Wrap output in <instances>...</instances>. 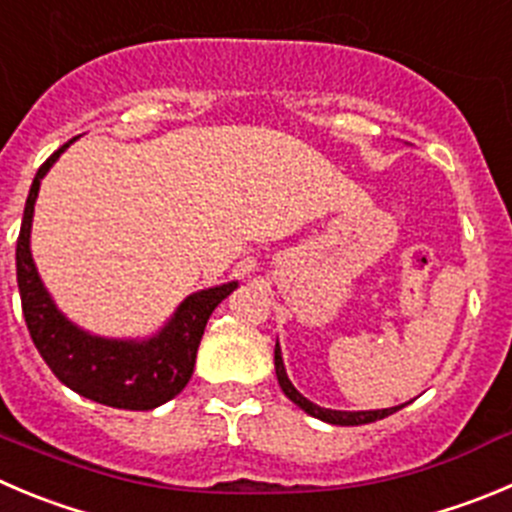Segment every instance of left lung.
I'll use <instances>...</instances> for the list:
<instances>
[{
  "instance_id": "obj_1",
  "label": "left lung",
  "mask_w": 512,
  "mask_h": 512,
  "mask_svg": "<svg viewBox=\"0 0 512 512\" xmlns=\"http://www.w3.org/2000/svg\"><path fill=\"white\" fill-rule=\"evenodd\" d=\"M275 374H278V384L280 389L285 391V396H288L293 404H298L300 409H303L305 414H310V417L321 419V422H328V424H341V427H358V424H369V422H376V419H384L389 417V414L399 412L401 407H407V404H399V407H389V409H371V412H341V409H323L318 407V404H313L310 399H305L303 394H300L298 389L293 386V381L288 379V371H285V364H283V351H280V343H275Z\"/></svg>"
}]
</instances>
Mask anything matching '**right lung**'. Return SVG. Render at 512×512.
<instances>
[{
  "mask_svg": "<svg viewBox=\"0 0 512 512\" xmlns=\"http://www.w3.org/2000/svg\"><path fill=\"white\" fill-rule=\"evenodd\" d=\"M73 141L57 148L32 179L17 240V285L22 313L40 356L68 389L105 407L148 412L174 399L189 384L209 315L237 288V280L186 295L154 336L105 338L75 326L47 293L30 250L40 184Z\"/></svg>",
  "mask_w": 512,
  "mask_h": 512,
  "instance_id": "obj_1",
  "label": "right lung"
}]
</instances>
